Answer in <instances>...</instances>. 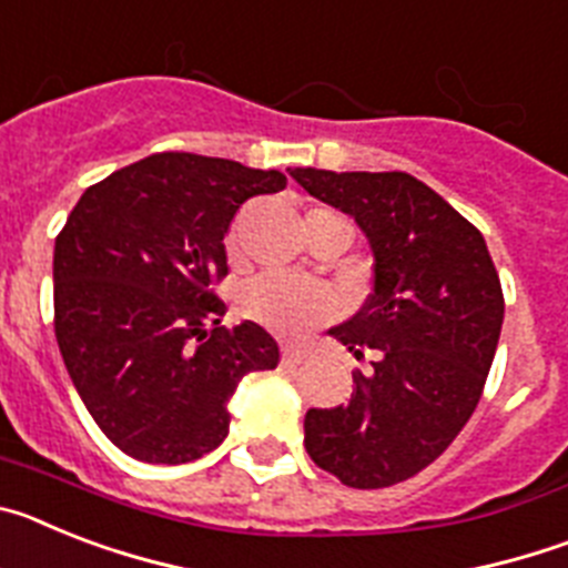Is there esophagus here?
<instances>
[{
  "label": "esophagus",
  "instance_id": "1",
  "mask_svg": "<svg viewBox=\"0 0 568 568\" xmlns=\"http://www.w3.org/2000/svg\"><path fill=\"white\" fill-rule=\"evenodd\" d=\"M281 361H284V364L287 366H298V364H304V353H298V349H284V353H281Z\"/></svg>",
  "mask_w": 568,
  "mask_h": 568
}]
</instances>
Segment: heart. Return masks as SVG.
<instances>
[{
	"label": "heart",
	"instance_id": "1",
	"mask_svg": "<svg viewBox=\"0 0 568 568\" xmlns=\"http://www.w3.org/2000/svg\"><path fill=\"white\" fill-rule=\"evenodd\" d=\"M227 250L230 255H239V227L230 233ZM239 307L250 321L267 327L270 333L298 338L307 329L335 318L338 298H335L333 290L321 287L315 281L267 273L253 278L247 287L241 290Z\"/></svg>",
	"mask_w": 568,
	"mask_h": 568
}]
</instances>
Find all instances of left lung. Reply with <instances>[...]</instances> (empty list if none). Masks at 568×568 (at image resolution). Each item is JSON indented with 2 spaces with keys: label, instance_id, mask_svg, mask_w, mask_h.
Here are the masks:
<instances>
[{
  "label": "left lung",
  "instance_id": "obj_1",
  "mask_svg": "<svg viewBox=\"0 0 568 568\" xmlns=\"http://www.w3.org/2000/svg\"><path fill=\"white\" fill-rule=\"evenodd\" d=\"M310 195L353 215L373 250V295L329 329L373 373L346 406L310 409L307 455L353 489H384L433 464L471 418L504 324L486 241L409 173L295 168Z\"/></svg>",
  "mask_w": 568,
  "mask_h": 568
}]
</instances>
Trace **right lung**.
I'll return each mask as SVG.
<instances>
[{"label":"right lung","instance_id":"right-lung-1","mask_svg":"<svg viewBox=\"0 0 568 568\" xmlns=\"http://www.w3.org/2000/svg\"><path fill=\"white\" fill-rule=\"evenodd\" d=\"M287 175L230 159L153 153L82 193L53 250V327L79 398L124 455L190 464L227 438V400L275 369L255 321L222 327L233 215Z\"/></svg>","mask_w":568,"mask_h":568}]
</instances>
